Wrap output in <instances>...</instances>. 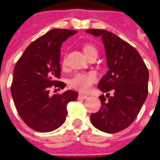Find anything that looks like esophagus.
I'll use <instances>...</instances> for the list:
<instances>
[{"instance_id": "obj_1", "label": "esophagus", "mask_w": 160, "mask_h": 160, "mask_svg": "<svg viewBox=\"0 0 160 160\" xmlns=\"http://www.w3.org/2000/svg\"><path fill=\"white\" fill-rule=\"evenodd\" d=\"M87 98H88V96L86 95V94H82V93L79 94V98H80V99H86Z\"/></svg>"}]
</instances>
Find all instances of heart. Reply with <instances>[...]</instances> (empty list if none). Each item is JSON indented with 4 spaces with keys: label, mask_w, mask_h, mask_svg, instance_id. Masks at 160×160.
Here are the masks:
<instances>
[{
    "label": "heart",
    "mask_w": 160,
    "mask_h": 160,
    "mask_svg": "<svg viewBox=\"0 0 160 160\" xmlns=\"http://www.w3.org/2000/svg\"><path fill=\"white\" fill-rule=\"evenodd\" d=\"M83 51L86 56L89 58L93 55L98 56V50L95 47L92 45H86L83 47ZM62 66L66 65V60H62ZM97 81V74L94 72H88V73H80L76 74L74 77H72L69 80V86L71 88L75 89L80 92H88L93 84Z\"/></svg>",
    "instance_id": "b5f03b06"
}]
</instances>
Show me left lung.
Returning <instances> with one entry per match:
<instances>
[{"mask_svg":"<svg viewBox=\"0 0 160 160\" xmlns=\"http://www.w3.org/2000/svg\"><path fill=\"white\" fill-rule=\"evenodd\" d=\"M94 36H101L106 51L108 71L98 83L108 92L99 97L101 108L91 114L92 125L107 133H117L133 123L146 100L148 91V69L134 47L119 36L104 29H87ZM112 90L114 95L109 97Z\"/></svg>","mask_w":160,"mask_h":160,"instance_id":"obj_1","label":"left lung"}]
</instances>
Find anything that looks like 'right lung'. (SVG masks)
Masks as SVG:
<instances>
[{"label": "right lung", "mask_w": 160, "mask_h": 160, "mask_svg": "<svg viewBox=\"0 0 160 160\" xmlns=\"http://www.w3.org/2000/svg\"><path fill=\"white\" fill-rule=\"evenodd\" d=\"M76 30L53 29L32 42L23 52L13 70L11 92L21 119L40 132L56 130L64 123L67 104L75 101L78 92L66 91L50 96V88L63 89L60 78V47Z\"/></svg>", "instance_id": "add662e5"}]
</instances>
